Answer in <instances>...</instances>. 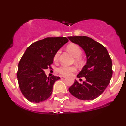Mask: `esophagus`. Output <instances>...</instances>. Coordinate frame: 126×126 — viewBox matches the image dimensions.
Wrapping results in <instances>:
<instances>
[{"label":"esophagus","mask_w":126,"mask_h":126,"mask_svg":"<svg viewBox=\"0 0 126 126\" xmlns=\"http://www.w3.org/2000/svg\"><path fill=\"white\" fill-rule=\"evenodd\" d=\"M61 78H66V76H61Z\"/></svg>","instance_id":"1"}]
</instances>
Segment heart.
I'll return each mask as SVG.
<instances>
[{
  "instance_id": "1",
  "label": "heart",
  "mask_w": 126,
  "mask_h": 126,
  "mask_svg": "<svg viewBox=\"0 0 126 126\" xmlns=\"http://www.w3.org/2000/svg\"><path fill=\"white\" fill-rule=\"evenodd\" d=\"M67 50L74 57H76L75 60L76 62H78L79 63H81L82 62V59L81 58V56L82 54V50L81 48L79 45L76 44L71 43L67 47ZM59 54H60V50H58L54 54V60L56 61L59 58ZM77 68L76 66H68L66 65H62L57 69V72L63 75H70L72 73L75 72L76 71Z\"/></svg>"
}]
</instances>
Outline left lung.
Instances as JSON below:
<instances>
[{"mask_svg":"<svg viewBox=\"0 0 126 126\" xmlns=\"http://www.w3.org/2000/svg\"><path fill=\"white\" fill-rule=\"evenodd\" d=\"M73 43L79 45L85 51L86 64L78 74V78H85L79 83L75 80L69 91L75 97L82 100H94L103 93L113 75L111 59L106 48L87 36H70Z\"/></svg>","mask_w":126,"mask_h":126,"instance_id":"1","label":"left lung"}]
</instances>
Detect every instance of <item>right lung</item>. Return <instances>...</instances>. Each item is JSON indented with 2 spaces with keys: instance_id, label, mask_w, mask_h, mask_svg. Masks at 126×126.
<instances>
[{
  "instance_id": "obj_1",
  "label": "right lung",
  "mask_w": 126,
  "mask_h": 126,
  "mask_svg": "<svg viewBox=\"0 0 126 126\" xmlns=\"http://www.w3.org/2000/svg\"><path fill=\"white\" fill-rule=\"evenodd\" d=\"M68 42L66 37H46L26 50L18 65L17 77L21 92L28 100L37 103L50 97L54 83L60 77L48 78L45 70L51 68L54 54Z\"/></svg>"
}]
</instances>
